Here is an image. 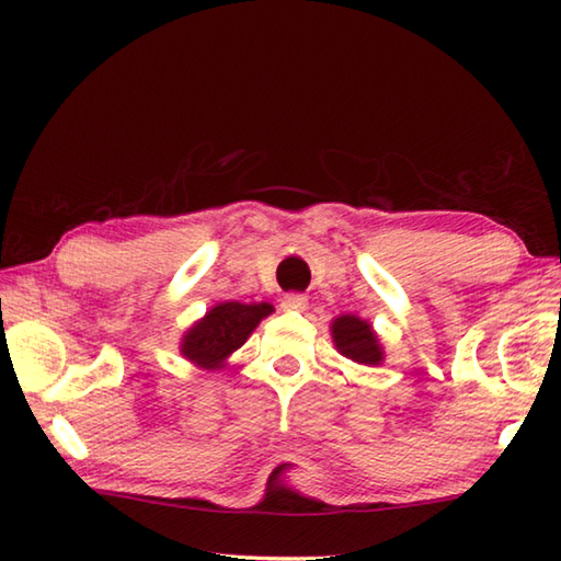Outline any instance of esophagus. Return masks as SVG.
<instances>
[{
	"mask_svg": "<svg viewBox=\"0 0 561 561\" xmlns=\"http://www.w3.org/2000/svg\"><path fill=\"white\" fill-rule=\"evenodd\" d=\"M308 299L304 294H284L282 299V308H287V311H306Z\"/></svg>",
	"mask_w": 561,
	"mask_h": 561,
	"instance_id": "obj_1",
	"label": "esophagus"
}]
</instances>
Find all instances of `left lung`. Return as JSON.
<instances>
[{
    "label": "left lung",
    "instance_id": "8db88e82",
    "mask_svg": "<svg viewBox=\"0 0 561 561\" xmlns=\"http://www.w3.org/2000/svg\"><path fill=\"white\" fill-rule=\"evenodd\" d=\"M330 332L337 352L342 356H347L354 364L378 366L383 362V347H380V342L368 320H362L352 313L340 316L332 320Z\"/></svg>",
    "mask_w": 561,
    "mask_h": 561
}]
</instances>
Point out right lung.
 <instances>
[{
  "mask_svg": "<svg viewBox=\"0 0 561 561\" xmlns=\"http://www.w3.org/2000/svg\"><path fill=\"white\" fill-rule=\"evenodd\" d=\"M272 311L274 308L270 304H217L185 332L181 354L207 371L221 368L238 347H243L250 332L260 325V320Z\"/></svg>",
  "mask_w": 561,
  "mask_h": 561,
  "instance_id": "obj_1",
  "label": "right lung"
}]
</instances>
